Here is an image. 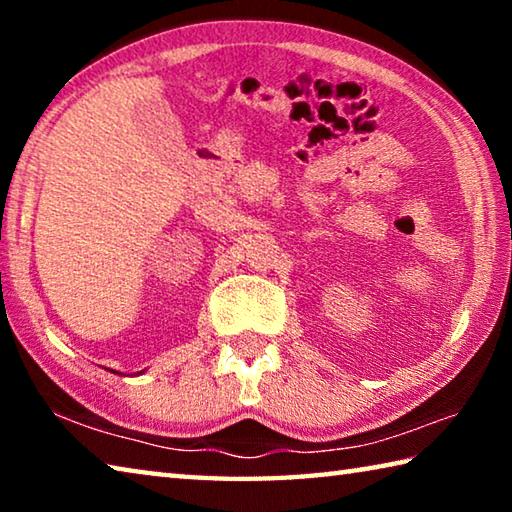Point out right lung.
Listing matches in <instances>:
<instances>
[{"instance_id":"obj_1","label":"right lung","mask_w":512,"mask_h":512,"mask_svg":"<svg viewBox=\"0 0 512 512\" xmlns=\"http://www.w3.org/2000/svg\"><path fill=\"white\" fill-rule=\"evenodd\" d=\"M112 372H115V370H112ZM117 375H119V372H117Z\"/></svg>"}]
</instances>
